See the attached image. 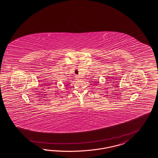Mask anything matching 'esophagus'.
I'll return each instance as SVG.
<instances>
[{
  "label": "esophagus",
  "instance_id": "obj_1",
  "mask_svg": "<svg viewBox=\"0 0 158 158\" xmlns=\"http://www.w3.org/2000/svg\"><path fill=\"white\" fill-rule=\"evenodd\" d=\"M76 78H77V79H79V77H77V76L76 77Z\"/></svg>",
  "mask_w": 158,
  "mask_h": 158
}]
</instances>
